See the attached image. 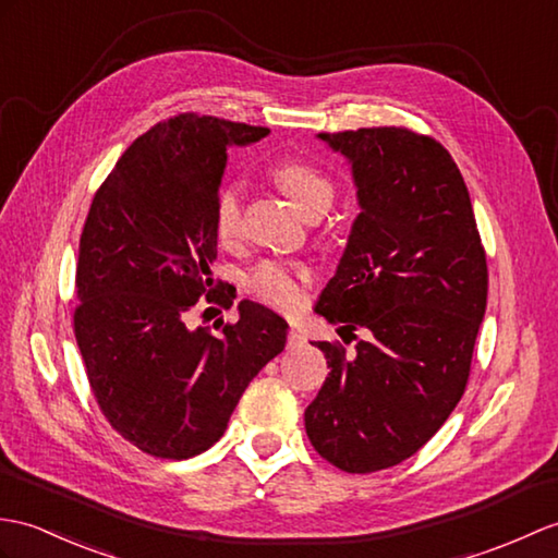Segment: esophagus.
Instances as JSON below:
<instances>
[{
    "label": "esophagus",
    "mask_w": 558,
    "mask_h": 558,
    "mask_svg": "<svg viewBox=\"0 0 558 558\" xmlns=\"http://www.w3.org/2000/svg\"><path fill=\"white\" fill-rule=\"evenodd\" d=\"M300 344H304V335H302V330L292 328L288 332V347H300Z\"/></svg>",
    "instance_id": "1"
}]
</instances>
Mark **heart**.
Segmentation results:
<instances>
[{"instance_id":"obj_1","label":"heart","mask_w":558,"mask_h":558,"mask_svg":"<svg viewBox=\"0 0 558 558\" xmlns=\"http://www.w3.org/2000/svg\"><path fill=\"white\" fill-rule=\"evenodd\" d=\"M274 178L280 190L300 206L304 214L330 206L335 185L332 180L302 159H282L274 166ZM214 232L223 244L238 242L242 232V185L238 180H228L218 187L214 199ZM314 280V270L304 264L264 262L252 268L244 284L247 290L270 306L280 311H294L302 304L306 284Z\"/></svg>"}]
</instances>
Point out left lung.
I'll list each match as a JSON object with an SVG mask.
<instances>
[{
    "mask_svg": "<svg viewBox=\"0 0 558 558\" xmlns=\"http://www.w3.org/2000/svg\"><path fill=\"white\" fill-rule=\"evenodd\" d=\"M352 163L361 214L316 314L366 328L354 354L318 342L328 378L304 411L318 454L347 473L413 457L454 411L487 306V262L459 166L407 128L320 133Z\"/></svg>",
    "mask_w": 558,
    "mask_h": 558,
    "instance_id": "left-lung-1",
    "label": "left lung"
}]
</instances>
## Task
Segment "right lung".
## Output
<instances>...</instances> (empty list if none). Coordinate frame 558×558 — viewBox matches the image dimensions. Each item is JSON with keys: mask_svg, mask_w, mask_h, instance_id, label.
<instances>
[{"mask_svg": "<svg viewBox=\"0 0 558 558\" xmlns=\"http://www.w3.org/2000/svg\"><path fill=\"white\" fill-rule=\"evenodd\" d=\"M268 128L178 113L140 135L97 190L81 235L73 330L111 427L159 459L218 442L254 375L278 356L288 323L242 300L220 335L187 328L202 296L232 306L216 282L214 199L230 145Z\"/></svg>", "mask_w": 558, "mask_h": 558, "instance_id": "obj_1", "label": "right lung"}]
</instances>
